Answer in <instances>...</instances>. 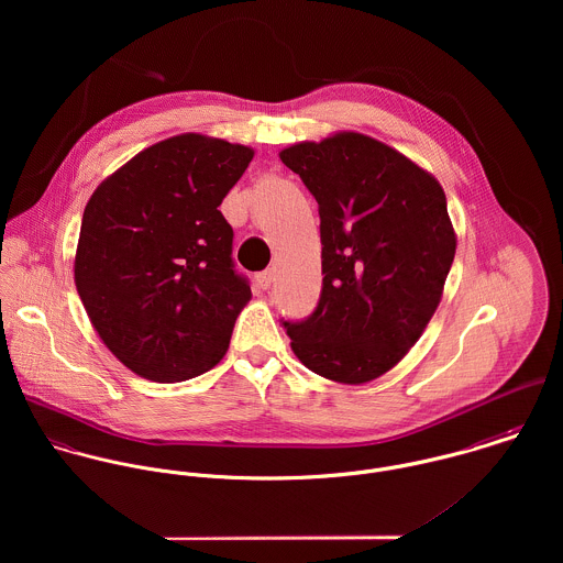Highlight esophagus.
<instances>
[{"label":"esophagus","mask_w":563,"mask_h":563,"mask_svg":"<svg viewBox=\"0 0 563 563\" xmlns=\"http://www.w3.org/2000/svg\"><path fill=\"white\" fill-rule=\"evenodd\" d=\"M273 271L268 268V271H262V273H257V277H255V282H257V286L262 288V290H268L271 288V284H273Z\"/></svg>","instance_id":"obj_1"}]
</instances>
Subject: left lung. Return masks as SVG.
Instances as JSON below:
<instances>
[{
  "instance_id": "left-lung-1",
  "label": "left lung",
  "mask_w": 563,
  "mask_h": 563,
  "mask_svg": "<svg viewBox=\"0 0 563 563\" xmlns=\"http://www.w3.org/2000/svg\"><path fill=\"white\" fill-rule=\"evenodd\" d=\"M279 158L321 214V299L306 321H284L290 346L324 379L373 382L440 306L457 246L446 195L431 173L360 132L303 141Z\"/></svg>"
}]
</instances>
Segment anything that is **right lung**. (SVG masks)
I'll list each match as a JSON object with an SVG mask.
<instances>
[{
	"label": "right lung",
	"instance_id": "add662e5",
	"mask_svg": "<svg viewBox=\"0 0 563 563\" xmlns=\"http://www.w3.org/2000/svg\"><path fill=\"white\" fill-rule=\"evenodd\" d=\"M253 150L179 134L136 154L90 195L76 288L95 331L132 373L186 382L228 353L251 299L219 206Z\"/></svg>",
	"mask_w": 563,
	"mask_h": 563
}]
</instances>
